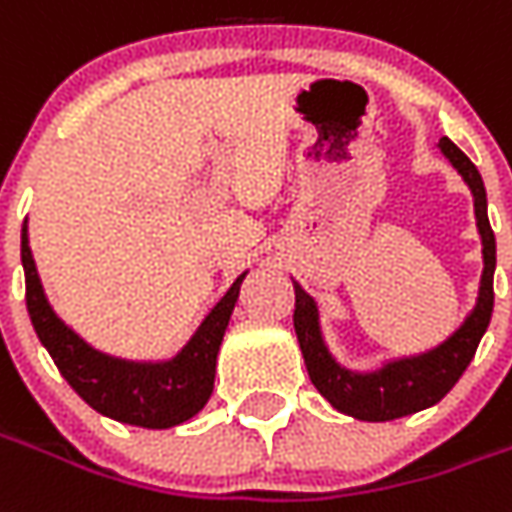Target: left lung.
<instances>
[{
	"mask_svg": "<svg viewBox=\"0 0 512 512\" xmlns=\"http://www.w3.org/2000/svg\"><path fill=\"white\" fill-rule=\"evenodd\" d=\"M441 155L452 163L457 174L471 191L474 199V219L482 244V274L477 302L468 310L452 335H446L438 346L427 352L407 357L382 360L371 371L343 366L332 355L330 343L324 338L321 313L316 299L293 280L296 291V310H293V327L302 346L307 374L316 385V391L330 402L338 413L357 418V421H393V418L410 416L418 410L438 405L446 393L455 388L471 357L480 346L482 335L491 324L493 313V271H496V238H493L491 221H488V196L477 166L457 149L449 138L438 141Z\"/></svg>",
	"mask_w": 512,
	"mask_h": 512,
	"instance_id": "left-lung-1",
	"label": "left lung"
}]
</instances>
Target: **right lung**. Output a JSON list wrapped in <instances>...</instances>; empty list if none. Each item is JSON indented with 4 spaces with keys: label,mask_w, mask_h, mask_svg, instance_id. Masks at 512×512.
Listing matches in <instances>:
<instances>
[{
    "label": "right lung",
    "mask_w": 512,
    "mask_h": 512,
    "mask_svg": "<svg viewBox=\"0 0 512 512\" xmlns=\"http://www.w3.org/2000/svg\"><path fill=\"white\" fill-rule=\"evenodd\" d=\"M21 266L27 282V310L38 341L44 343L66 382L96 413L132 427L169 430L194 418L207 405L216 380L219 346L249 271L238 274L182 349L163 360H132L96 349L57 316L32 257L27 221L21 227Z\"/></svg>",
    "instance_id": "obj_1"
}]
</instances>
